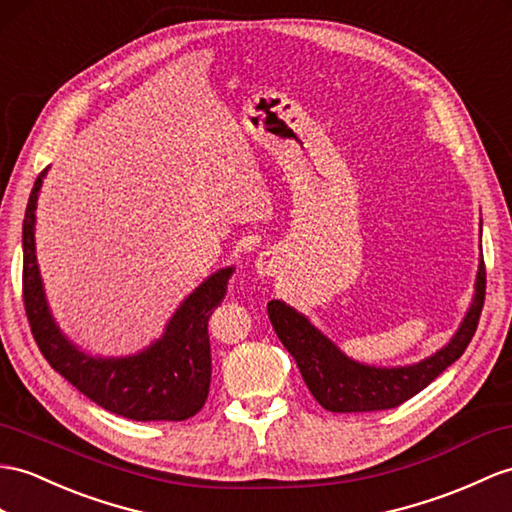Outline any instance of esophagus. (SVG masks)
Masks as SVG:
<instances>
[{"mask_svg": "<svg viewBox=\"0 0 512 512\" xmlns=\"http://www.w3.org/2000/svg\"><path fill=\"white\" fill-rule=\"evenodd\" d=\"M256 271L260 273V276H276V271H278L276 258H273L269 252L260 254V258L256 260Z\"/></svg>", "mask_w": 512, "mask_h": 512, "instance_id": "34e87169", "label": "esophagus"}]
</instances>
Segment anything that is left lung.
Masks as SVG:
<instances>
[{
	"label": "left lung",
	"instance_id": "1",
	"mask_svg": "<svg viewBox=\"0 0 512 512\" xmlns=\"http://www.w3.org/2000/svg\"><path fill=\"white\" fill-rule=\"evenodd\" d=\"M484 291L486 269L484 260H480L476 295L452 341L430 358L406 367H369L356 363L304 315H299L280 299H271L267 313L278 339L295 358L308 391L323 408L330 413H369V410H386L404 404L463 356L478 328Z\"/></svg>",
	"mask_w": 512,
	"mask_h": 512
}]
</instances>
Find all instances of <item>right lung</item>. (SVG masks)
Wrapping results in <instances>:
<instances>
[{
  "label": "right lung",
  "instance_id": "right-lung-1",
  "mask_svg": "<svg viewBox=\"0 0 512 512\" xmlns=\"http://www.w3.org/2000/svg\"><path fill=\"white\" fill-rule=\"evenodd\" d=\"M45 173L32 186L23 219V304L41 354L62 378L110 413L132 421L193 417L206 402L213 373L208 319L226 297L234 267L219 269L199 284L173 313L165 334L143 352L126 358L84 354L56 326L36 265L34 210Z\"/></svg>",
  "mask_w": 512,
  "mask_h": 512
}]
</instances>
